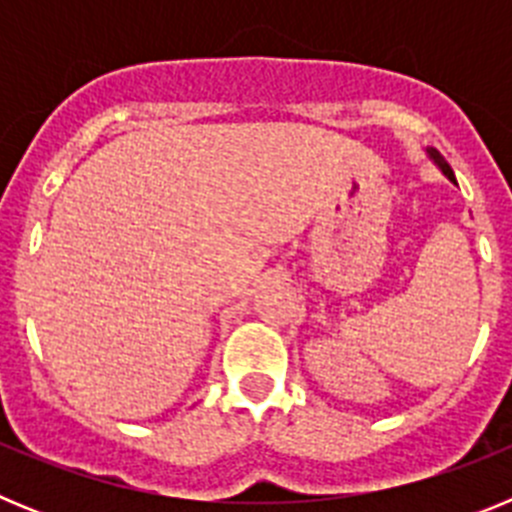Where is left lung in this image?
<instances>
[{"mask_svg":"<svg viewBox=\"0 0 512 512\" xmlns=\"http://www.w3.org/2000/svg\"><path fill=\"white\" fill-rule=\"evenodd\" d=\"M428 156H431V158H433V164H438V169H441V171H443V174L449 176L451 182H454V184H456V176H454V171H451V166H449V164H446V161H443V156H441V153H438V151H436V148H428Z\"/></svg>","mask_w":512,"mask_h":512,"instance_id":"obj_1","label":"left lung"}]
</instances>
